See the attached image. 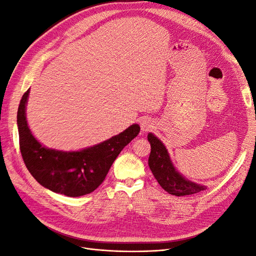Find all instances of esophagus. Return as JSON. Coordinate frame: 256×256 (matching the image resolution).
<instances>
[{"instance_id": "34e87169", "label": "esophagus", "mask_w": 256, "mask_h": 256, "mask_svg": "<svg viewBox=\"0 0 256 256\" xmlns=\"http://www.w3.org/2000/svg\"><path fill=\"white\" fill-rule=\"evenodd\" d=\"M140 126L143 132H147V131H150L154 128V124L150 118H143L140 120Z\"/></svg>"}]
</instances>
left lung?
Wrapping results in <instances>:
<instances>
[{
	"label": "left lung",
	"mask_w": 256,
	"mask_h": 256,
	"mask_svg": "<svg viewBox=\"0 0 256 256\" xmlns=\"http://www.w3.org/2000/svg\"><path fill=\"white\" fill-rule=\"evenodd\" d=\"M147 140L150 143V154L148 158V166L159 184L168 193L176 196H184L194 194L205 190V186L188 180L176 171L168 152L157 136L148 134Z\"/></svg>",
	"instance_id": "1"
}]
</instances>
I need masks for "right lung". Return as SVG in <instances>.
Here are the masks:
<instances>
[{"label": "right lung", "mask_w": 256, "mask_h": 256, "mask_svg": "<svg viewBox=\"0 0 256 256\" xmlns=\"http://www.w3.org/2000/svg\"><path fill=\"white\" fill-rule=\"evenodd\" d=\"M28 92L30 90L22 96L17 113L20 152L28 172L44 188L67 196H81L96 190L124 147L140 132V126L134 124L109 140L79 152L46 148L28 126Z\"/></svg>", "instance_id": "1"}]
</instances>
